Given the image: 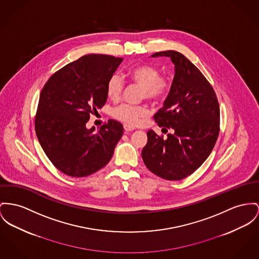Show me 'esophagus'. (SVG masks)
<instances>
[{"label":"esophagus","instance_id":"34e87169","mask_svg":"<svg viewBox=\"0 0 259 259\" xmlns=\"http://www.w3.org/2000/svg\"><path fill=\"white\" fill-rule=\"evenodd\" d=\"M123 128H124V132H125V133H130V132L135 131V127L130 126V125H127V124H124V125H123Z\"/></svg>","mask_w":259,"mask_h":259}]
</instances>
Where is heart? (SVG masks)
<instances>
[{
	"instance_id": "b5f03b06",
	"label": "heart",
	"mask_w": 259,
	"mask_h": 259,
	"mask_svg": "<svg viewBox=\"0 0 259 259\" xmlns=\"http://www.w3.org/2000/svg\"><path fill=\"white\" fill-rule=\"evenodd\" d=\"M126 76L131 81L142 89L141 98L151 103H159L165 100L171 92L172 79L166 75H160L159 69L148 64L138 65L127 70ZM124 83L121 75L114 73L106 84L107 95L114 101L121 98ZM148 115V110L143 106H132L121 104L114 109V117L118 120L136 125Z\"/></svg>"
}]
</instances>
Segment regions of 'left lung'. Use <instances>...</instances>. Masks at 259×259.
<instances>
[{
    "label": "left lung",
    "instance_id": "1",
    "mask_svg": "<svg viewBox=\"0 0 259 259\" xmlns=\"http://www.w3.org/2000/svg\"><path fill=\"white\" fill-rule=\"evenodd\" d=\"M151 57H170L175 65L172 89L154 120L167 138L152 130L141 155L158 177L180 181L196 171L210 155L220 131V108L212 85L189 59L177 51Z\"/></svg>",
    "mask_w": 259,
    "mask_h": 259
}]
</instances>
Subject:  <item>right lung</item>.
<instances>
[{
	"mask_svg": "<svg viewBox=\"0 0 259 259\" xmlns=\"http://www.w3.org/2000/svg\"><path fill=\"white\" fill-rule=\"evenodd\" d=\"M122 58L89 54L56 71L43 87L35 132L53 165L69 177L92 175L106 166L123 126L110 120L96 133L87 127L90 115L107 101L106 84Z\"/></svg>",
	"mask_w": 259,
	"mask_h": 259,
	"instance_id": "obj_1",
	"label": "right lung"
}]
</instances>
